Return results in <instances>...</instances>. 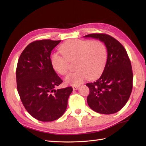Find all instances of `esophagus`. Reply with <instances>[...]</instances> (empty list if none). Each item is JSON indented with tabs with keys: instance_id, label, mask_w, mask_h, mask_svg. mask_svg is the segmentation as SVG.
<instances>
[{
	"instance_id": "34e87169",
	"label": "esophagus",
	"mask_w": 146,
	"mask_h": 146,
	"mask_svg": "<svg viewBox=\"0 0 146 146\" xmlns=\"http://www.w3.org/2000/svg\"><path fill=\"white\" fill-rule=\"evenodd\" d=\"M72 88H73V89L74 90H77V89L78 88V86L73 85V86H72Z\"/></svg>"
}]
</instances>
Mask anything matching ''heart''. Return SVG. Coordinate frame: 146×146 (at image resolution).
<instances>
[{
	"mask_svg": "<svg viewBox=\"0 0 146 146\" xmlns=\"http://www.w3.org/2000/svg\"><path fill=\"white\" fill-rule=\"evenodd\" d=\"M60 51L62 55L54 52L51 56L53 69L64 75L69 71V62L75 61V68L77 70L65 78L67 84L78 85L88 78H97L106 66L107 47L99 40L71 39L60 46Z\"/></svg>",
	"mask_w": 146,
	"mask_h": 146,
	"instance_id": "1",
	"label": "heart"
}]
</instances>
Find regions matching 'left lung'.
Wrapping results in <instances>:
<instances>
[{
    "label": "left lung",
    "instance_id": "8db88e82",
    "mask_svg": "<svg viewBox=\"0 0 146 146\" xmlns=\"http://www.w3.org/2000/svg\"><path fill=\"white\" fill-rule=\"evenodd\" d=\"M84 37L103 41L108 52L101 76L95 82L86 83L90 89L88 104L96 112L116 113L126 104L132 90L133 73L127 52L119 41L107 34H90Z\"/></svg>",
    "mask_w": 146,
    "mask_h": 146
}]
</instances>
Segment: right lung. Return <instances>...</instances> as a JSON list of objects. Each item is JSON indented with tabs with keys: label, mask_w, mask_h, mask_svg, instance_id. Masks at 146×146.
Masks as SVG:
<instances>
[{
	"label": "right lung",
	"mask_w": 146,
	"mask_h": 146,
	"mask_svg": "<svg viewBox=\"0 0 146 146\" xmlns=\"http://www.w3.org/2000/svg\"><path fill=\"white\" fill-rule=\"evenodd\" d=\"M60 42L42 39L31 42L17 62V89L22 103L31 115L42 122L63 115L73 91L71 86L55 90L63 80L52 68L50 55Z\"/></svg>",
	"instance_id": "add662e5"
}]
</instances>
